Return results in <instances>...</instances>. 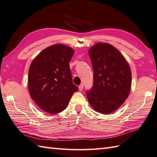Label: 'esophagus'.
<instances>
[{"label": "esophagus", "mask_w": 157, "mask_h": 157, "mask_svg": "<svg viewBox=\"0 0 157 157\" xmlns=\"http://www.w3.org/2000/svg\"><path fill=\"white\" fill-rule=\"evenodd\" d=\"M83 88H84V86H83L82 84H81V85H80L78 86V89H79V90H82L83 89Z\"/></svg>", "instance_id": "34e87169"}]
</instances>
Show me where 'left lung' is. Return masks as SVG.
Instances as JSON below:
<instances>
[{
    "instance_id": "8db88e82",
    "label": "left lung",
    "mask_w": 157,
    "mask_h": 157,
    "mask_svg": "<svg viewBox=\"0 0 157 157\" xmlns=\"http://www.w3.org/2000/svg\"><path fill=\"white\" fill-rule=\"evenodd\" d=\"M93 68V86L86 92L90 106L102 114L119 108L131 89V70L127 60L113 45L98 43L89 51Z\"/></svg>"
}]
</instances>
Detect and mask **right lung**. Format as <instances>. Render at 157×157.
<instances>
[{"mask_svg": "<svg viewBox=\"0 0 157 157\" xmlns=\"http://www.w3.org/2000/svg\"><path fill=\"white\" fill-rule=\"evenodd\" d=\"M72 48L56 44L44 48L30 64L28 85L38 106L50 114L63 111L78 87L72 82L69 62Z\"/></svg>", "mask_w": 157, "mask_h": 157, "instance_id": "right-lung-1", "label": "right lung"}]
</instances>
